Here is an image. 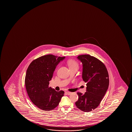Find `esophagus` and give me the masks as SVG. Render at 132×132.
<instances>
[{"label": "esophagus", "instance_id": "34e87169", "mask_svg": "<svg viewBox=\"0 0 132 132\" xmlns=\"http://www.w3.org/2000/svg\"><path fill=\"white\" fill-rule=\"evenodd\" d=\"M66 94H67L68 95H70L72 93V92H66Z\"/></svg>", "mask_w": 132, "mask_h": 132}]
</instances>
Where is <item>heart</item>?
<instances>
[{
	"mask_svg": "<svg viewBox=\"0 0 132 132\" xmlns=\"http://www.w3.org/2000/svg\"><path fill=\"white\" fill-rule=\"evenodd\" d=\"M67 63L69 65V69H72L73 68H78V62L73 60H69L67 62Z\"/></svg>",
	"mask_w": 132,
	"mask_h": 132,
	"instance_id": "heart-1",
	"label": "heart"
}]
</instances>
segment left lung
<instances>
[{"label":"left lung","mask_w":132,"mask_h":132,"mask_svg":"<svg viewBox=\"0 0 132 132\" xmlns=\"http://www.w3.org/2000/svg\"><path fill=\"white\" fill-rule=\"evenodd\" d=\"M77 58L82 64V78L87 82V90L84 94L77 93L75 105L84 112H90L98 106L108 88V72L105 64L93 56L84 54Z\"/></svg>","instance_id":"1"}]
</instances>
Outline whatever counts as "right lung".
<instances>
[{"label": "right lung", "instance_id": "add662e5", "mask_svg": "<svg viewBox=\"0 0 132 132\" xmlns=\"http://www.w3.org/2000/svg\"><path fill=\"white\" fill-rule=\"evenodd\" d=\"M65 57L52 54L41 56L31 62L26 74V88L30 99L39 108L50 111L59 104L64 92L49 87L57 65Z\"/></svg>", "mask_w": 132, "mask_h": 132}]
</instances>
